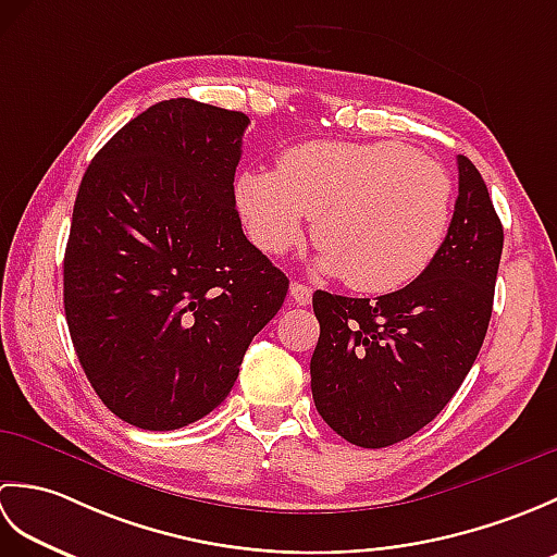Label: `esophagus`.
<instances>
[{"label":"esophagus","mask_w":557,"mask_h":557,"mask_svg":"<svg viewBox=\"0 0 557 557\" xmlns=\"http://www.w3.org/2000/svg\"><path fill=\"white\" fill-rule=\"evenodd\" d=\"M289 297H292V301L297 304V306H309L313 292H311V287L301 285V282H292V285H289Z\"/></svg>","instance_id":"obj_1"}]
</instances>
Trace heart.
<instances>
[{
    "label": "heart",
    "mask_w": 557,
    "mask_h": 557,
    "mask_svg": "<svg viewBox=\"0 0 557 557\" xmlns=\"http://www.w3.org/2000/svg\"><path fill=\"white\" fill-rule=\"evenodd\" d=\"M236 208L253 244L282 256L313 239L325 272L387 294L423 275L453 224L455 182L443 162L397 140H315L282 152L277 172H244Z\"/></svg>",
    "instance_id": "b5f03b06"
}]
</instances>
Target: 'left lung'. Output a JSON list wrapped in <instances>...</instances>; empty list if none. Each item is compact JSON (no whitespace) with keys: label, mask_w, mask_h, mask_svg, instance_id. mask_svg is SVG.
<instances>
[{"label":"left lung","mask_w":557,"mask_h":557,"mask_svg":"<svg viewBox=\"0 0 557 557\" xmlns=\"http://www.w3.org/2000/svg\"><path fill=\"white\" fill-rule=\"evenodd\" d=\"M457 170L453 224L423 275L373 301L313 294V401L351 445L387 447L431 423L486 337L503 224L471 160L459 156Z\"/></svg>","instance_id":"obj_1"}]
</instances>
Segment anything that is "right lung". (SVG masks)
Segmentation results:
<instances>
[{"label":"right lung","instance_id":"add662e5","mask_svg":"<svg viewBox=\"0 0 557 557\" xmlns=\"http://www.w3.org/2000/svg\"><path fill=\"white\" fill-rule=\"evenodd\" d=\"M248 116L164 100L83 174L64 311L102 405L144 431L203 419L230 395L289 280L246 239L234 200Z\"/></svg>","mask_w":557,"mask_h":557}]
</instances>
